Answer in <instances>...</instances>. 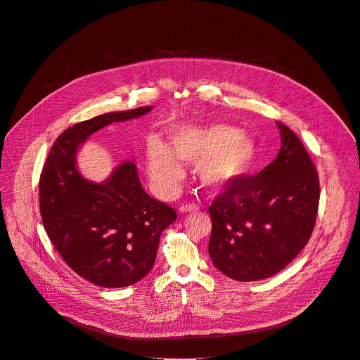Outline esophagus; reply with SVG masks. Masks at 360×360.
<instances>
[{"label": "esophagus", "mask_w": 360, "mask_h": 360, "mask_svg": "<svg viewBox=\"0 0 360 360\" xmlns=\"http://www.w3.org/2000/svg\"><path fill=\"white\" fill-rule=\"evenodd\" d=\"M198 209H199V206L196 203H185V205H182L179 207V210L184 212V213H186V212H196Z\"/></svg>", "instance_id": "1"}]
</instances>
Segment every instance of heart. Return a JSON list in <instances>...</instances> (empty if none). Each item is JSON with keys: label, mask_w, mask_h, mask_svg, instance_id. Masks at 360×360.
Here are the masks:
<instances>
[{"label": "heart", "mask_w": 360, "mask_h": 360, "mask_svg": "<svg viewBox=\"0 0 360 360\" xmlns=\"http://www.w3.org/2000/svg\"><path fill=\"white\" fill-rule=\"evenodd\" d=\"M255 160L253 141L224 124L178 129L171 134V148L155 139L147 146L150 176L161 189H172L179 181V161L199 162L200 179L210 188H220L245 175Z\"/></svg>", "instance_id": "b5f03b06"}]
</instances>
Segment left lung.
I'll return each instance as SVG.
<instances>
[{
  "mask_svg": "<svg viewBox=\"0 0 360 360\" xmlns=\"http://www.w3.org/2000/svg\"><path fill=\"white\" fill-rule=\"evenodd\" d=\"M283 147L256 175L223 186L209 206V256L237 281L269 278L305 248L316 221L319 178L301 140L277 123Z\"/></svg>",
  "mask_w": 360,
  "mask_h": 360,
  "instance_id": "1",
  "label": "left lung"
}]
</instances>
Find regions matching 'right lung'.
Here are the masks:
<instances>
[{
    "instance_id": "right-lung-1",
    "label": "right lung",
    "mask_w": 360,
    "mask_h": 360,
    "mask_svg": "<svg viewBox=\"0 0 360 360\" xmlns=\"http://www.w3.org/2000/svg\"><path fill=\"white\" fill-rule=\"evenodd\" d=\"M150 110L107 112L69 127L41 172L39 210L52 245L72 270L104 288L131 285L150 273L160 236L176 212L143 189L136 164L124 162L104 184H94L80 176L75 155L94 131Z\"/></svg>"
}]
</instances>
